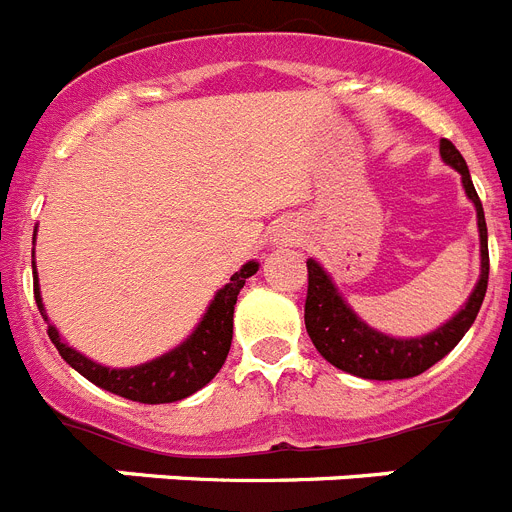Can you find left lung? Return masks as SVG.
Listing matches in <instances>:
<instances>
[{
	"mask_svg": "<svg viewBox=\"0 0 512 512\" xmlns=\"http://www.w3.org/2000/svg\"><path fill=\"white\" fill-rule=\"evenodd\" d=\"M440 157L461 173L464 191L476 207V225H479V251H482V274L466 305L451 321L440 329L414 339H396L362 321L347 300L339 295L331 277L323 272L316 259H308V298H305V329L310 342L329 360L334 368L352 373L368 381H401L425 373L435 362L443 360L471 329L476 313L482 308L484 292L489 279V251H487V222L474 183L469 176V165L456 150L451 139H440Z\"/></svg>",
	"mask_w": 512,
	"mask_h": 512,
	"instance_id": "1",
	"label": "left lung"
}]
</instances>
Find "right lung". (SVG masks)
Instances as JSON below:
<instances>
[{"label":"right lung","instance_id":"obj_1","mask_svg":"<svg viewBox=\"0 0 512 512\" xmlns=\"http://www.w3.org/2000/svg\"><path fill=\"white\" fill-rule=\"evenodd\" d=\"M256 272H259V261H248V264L240 266V272H235L230 282L222 290H217L207 313L186 342L165 352V355L155 357V360L144 362V365H134V368H106V365L93 362L90 357L69 347L59 336L54 323L48 321L41 287H38V272H33V295H36L43 321L48 323V339L59 349V355L77 373L85 375L87 381L116 393V396L139 401V404H170V401H181L196 393L220 373L227 360V352H230V342H233L235 300L246 285V279Z\"/></svg>","mask_w":512,"mask_h":512}]
</instances>
